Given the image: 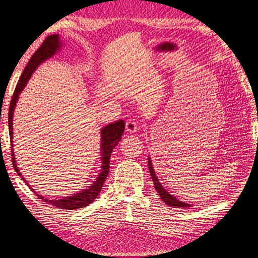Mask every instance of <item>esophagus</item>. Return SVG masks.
<instances>
[{"label": "esophagus", "instance_id": "1", "mask_svg": "<svg viewBox=\"0 0 258 258\" xmlns=\"http://www.w3.org/2000/svg\"><path fill=\"white\" fill-rule=\"evenodd\" d=\"M125 129H126V132L130 133V134L136 133L137 130H138L137 121L135 120V119H129L128 121L125 122Z\"/></svg>", "mask_w": 258, "mask_h": 258}]
</instances>
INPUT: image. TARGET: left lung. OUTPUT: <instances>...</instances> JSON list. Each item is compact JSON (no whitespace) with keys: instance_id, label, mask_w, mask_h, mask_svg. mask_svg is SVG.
Here are the masks:
<instances>
[{"instance_id":"8db88e82","label":"left lung","mask_w":258,"mask_h":258,"mask_svg":"<svg viewBox=\"0 0 258 258\" xmlns=\"http://www.w3.org/2000/svg\"><path fill=\"white\" fill-rule=\"evenodd\" d=\"M147 163H149V170H150V174L152 177V180H153V183H154V187H155V189H157V192L159 193L160 198H161L164 204H167L168 206H172V207H178V208H187V207H191V205L185 204V202H183V201H179L177 198L172 197L170 193L167 192L166 188H164L161 185V183L159 181L157 175H155V171L153 169V164H152L151 158H149V162Z\"/></svg>"}]
</instances>
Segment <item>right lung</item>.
<instances>
[{
  "label": "right lung",
  "mask_w": 258,
  "mask_h": 258,
  "mask_svg": "<svg viewBox=\"0 0 258 258\" xmlns=\"http://www.w3.org/2000/svg\"><path fill=\"white\" fill-rule=\"evenodd\" d=\"M61 45H62L61 41L59 39L58 34H53V35H49L46 37V39L43 41V43L41 44L40 48L36 50L35 53H34L31 57V59H29L27 66L25 67L22 77H20L18 83H17L14 96H12L11 98L10 107H9V134H10V139H11V149L12 146H14V144H12V138H14L12 137V135H14V133H12V129H14L12 128V117H14V111H15L17 100L19 98L20 92L24 90L25 86H26V83L28 82L29 78L32 77L33 72L37 69V66H39L41 62L45 61L46 59L52 57L53 54L61 48ZM123 132H124L123 120H119L114 122V123H109L101 129L100 132L101 141H100V149H99L100 154H101V167H100L101 169L98 177H97L96 180L91 184V186L83 189V191H80L77 194H73V196L64 197L58 200H49L46 199V198L40 196V194H37L34 189H32V191L35 192V194L40 198V199H42L45 202H49L50 205H52L60 209L73 210V209H79V208H83V207L89 206L91 202L98 197L100 189L103 187L105 179H106L109 171V158H111V153L114 147L119 144ZM11 155H12L11 157L12 164H14V168L17 171V175L22 176L18 167H17L14 150H11ZM22 179L24 181H26L24 177H22ZM26 184L28 185L27 181Z\"/></svg>",
  "instance_id": "right-lung-1"
}]
</instances>
